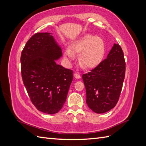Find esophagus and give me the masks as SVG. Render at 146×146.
I'll list each match as a JSON object with an SVG mask.
<instances>
[{"label":"esophagus","mask_w":146,"mask_h":146,"mask_svg":"<svg viewBox=\"0 0 146 146\" xmlns=\"http://www.w3.org/2000/svg\"><path fill=\"white\" fill-rule=\"evenodd\" d=\"M74 77L76 79H80V78H81L80 75V74H79L78 73H74Z\"/></svg>","instance_id":"obj_1"}]
</instances>
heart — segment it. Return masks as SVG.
Instances as JSON below:
<instances>
[{
    "label": "heart",
    "instance_id": "heart-1",
    "mask_svg": "<svg viewBox=\"0 0 146 146\" xmlns=\"http://www.w3.org/2000/svg\"><path fill=\"white\" fill-rule=\"evenodd\" d=\"M104 53V43L99 36L87 34L74 40L71 45V48L64 50V56L68 62L72 61L75 54H81L80 63L88 68L96 66L100 62Z\"/></svg>",
    "mask_w": 146,
    "mask_h": 146
}]
</instances>
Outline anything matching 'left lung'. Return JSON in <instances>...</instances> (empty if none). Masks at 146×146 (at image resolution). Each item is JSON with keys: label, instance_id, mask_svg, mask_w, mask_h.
Segmentation results:
<instances>
[{"label": "left lung", "instance_id": "left-lung-1", "mask_svg": "<svg viewBox=\"0 0 146 146\" xmlns=\"http://www.w3.org/2000/svg\"><path fill=\"white\" fill-rule=\"evenodd\" d=\"M125 65L121 47L114 43L107 58L83 74L86 104L94 113H104L116 105L124 80Z\"/></svg>", "mask_w": 146, "mask_h": 146}]
</instances>
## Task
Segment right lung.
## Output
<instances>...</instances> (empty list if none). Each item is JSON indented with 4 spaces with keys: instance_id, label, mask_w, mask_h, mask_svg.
Segmentation results:
<instances>
[{
    "instance_id": "1",
    "label": "right lung",
    "mask_w": 146,
    "mask_h": 146,
    "mask_svg": "<svg viewBox=\"0 0 146 146\" xmlns=\"http://www.w3.org/2000/svg\"><path fill=\"white\" fill-rule=\"evenodd\" d=\"M62 56V48L52 33H37L23 48L22 76L30 100L42 113H57L65 104L73 71L56 64Z\"/></svg>"
}]
</instances>
